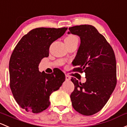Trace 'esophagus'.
<instances>
[{"label": "esophagus", "instance_id": "1", "mask_svg": "<svg viewBox=\"0 0 127 127\" xmlns=\"http://www.w3.org/2000/svg\"><path fill=\"white\" fill-rule=\"evenodd\" d=\"M70 80V77H69L67 75H66V81H69Z\"/></svg>", "mask_w": 127, "mask_h": 127}]
</instances>
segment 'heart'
Masks as SVG:
<instances>
[{"instance_id": "1", "label": "heart", "mask_w": 127, "mask_h": 127, "mask_svg": "<svg viewBox=\"0 0 127 127\" xmlns=\"http://www.w3.org/2000/svg\"><path fill=\"white\" fill-rule=\"evenodd\" d=\"M64 41L67 42H73L74 41H78V38L74 35H69L65 38Z\"/></svg>"}]
</instances>
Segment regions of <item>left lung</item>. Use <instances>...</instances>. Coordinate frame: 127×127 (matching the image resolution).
<instances>
[{"label": "left lung", "instance_id": "obj_1", "mask_svg": "<svg viewBox=\"0 0 127 127\" xmlns=\"http://www.w3.org/2000/svg\"><path fill=\"white\" fill-rule=\"evenodd\" d=\"M80 44L72 64L75 71L85 73L81 83L71 78L75 89L70 95L73 108L80 114L91 116L102 109L116 85V61L111 46L94 26L81 25L69 28Z\"/></svg>", "mask_w": 127, "mask_h": 127}]
</instances>
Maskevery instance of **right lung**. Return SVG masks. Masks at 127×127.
<instances>
[{
	"mask_svg": "<svg viewBox=\"0 0 127 127\" xmlns=\"http://www.w3.org/2000/svg\"><path fill=\"white\" fill-rule=\"evenodd\" d=\"M67 27L36 28L24 36L14 48L9 63L10 86L14 98L27 112L39 113L50 105V96L60 89L65 75L40 72L41 60L49 57V47L61 38Z\"/></svg>",
	"mask_w": 127,
	"mask_h": 127,
	"instance_id": "1",
	"label": "right lung"
}]
</instances>
